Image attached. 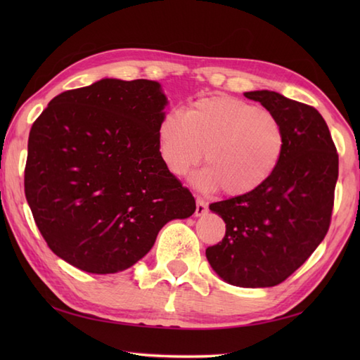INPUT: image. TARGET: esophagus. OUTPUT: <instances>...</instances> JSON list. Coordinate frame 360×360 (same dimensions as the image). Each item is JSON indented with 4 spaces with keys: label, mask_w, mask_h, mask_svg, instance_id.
<instances>
[{
    "label": "esophagus",
    "mask_w": 360,
    "mask_h": 360,
    "mask_svg": "<svg viewBox=\"0 0 360 360\" xmlns=\"http://www.w3.org/2000/svg\"><path fill=\"white\" fill-rule=\"evenodd\" d=\"M207 213V202H205L201 196L196 198V210H195V215L196 217H202Z\"/></svg>",
    "instance_id": "esophagus-1"
}]
</instances>
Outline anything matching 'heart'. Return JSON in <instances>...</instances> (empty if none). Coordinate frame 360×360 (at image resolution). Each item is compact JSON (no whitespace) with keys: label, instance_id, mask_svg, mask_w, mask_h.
<instances>
[{"label":"heart","instance_id":"b5f03b06","mask_svg":"<svg viewBox=\"0 0 360 360\" xmlns=\"http://www.w3.org/2000/svg\"><path fill=\"white\" fill-rule=\"evenodd\" d=\"M286 133L277 114L243 98L218 94L196 98L184 114L168 111L158 125L159 158L168 172L184 176L207 168L196 184L243 196L263 187L280 165Z\"/></svg>","mask_w":360,"mask_h":360}]
</instances>
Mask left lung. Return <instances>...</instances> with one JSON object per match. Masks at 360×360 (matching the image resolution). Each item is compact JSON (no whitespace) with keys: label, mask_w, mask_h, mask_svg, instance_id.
<instances>
[{"label":"left lung","mask_w":360,"mask_h":360,"mask_svg":"<svg viewBox=\"0 0 360 360\" xmlns=\"http://www.w3.org/2000/svg\"><path fill=\"white\" fill-rule=\"evenodd\" d=\"M277 114L286 148L272 178L255 192L213 202L226 235L205 249L212 269L240 288L280 285L311 257L331 224L339 155L314 106L274 91L244 93Z\"/></svg>","instance_id":"obj_1"}]
</instances>
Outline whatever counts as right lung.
<instances>
[{
  "instance_id": "add662e5",
  "label": "right lung",
  "mask_w": 360,
  "mask_h": 360,
  "mask_svg": "<svg viewBox=\"0 0 360 360\" xmlns=\"http://www.w3.org/2000/svg\"><path fill=\"white\" fill-rule=\"evenodd\" d=\"M167 97L153 80L103 79L53 97L29 133L25 193L49 249L80 271L116 274L168 221L196 210L159 158Z\"/></svg>"
}]
</instances>
